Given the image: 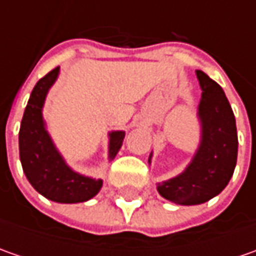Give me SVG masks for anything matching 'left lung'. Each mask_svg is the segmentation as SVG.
<instances>
[{
	"mask_svg": "<svg viewBox=\"0 0 256 256\" xmlns=\"http://www.w3.org/2000/svg\"><path fill=\"white\" fill-rule=\"evenodd\" d=\"M196 76L202 88L200 148L181 175L158 184L164 198L180 205L204 204L216 196L231 180L238 156L236 124L228 98L205 72L196 71Z\"/></svg>",
	"mask_w": 256,
	"mask_h": 256,
	"instance_id": "obj_1",
	"label": "left lung"
}]
</instances>
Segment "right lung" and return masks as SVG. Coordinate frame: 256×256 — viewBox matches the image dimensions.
<instances>
[{
    "instance_id": "right-lung-1",
    "label": "right lung",
    "mask_w": 256,
    "mask_h": 256,
    "mask_svg": "<svg viewBox=\"0 0 256 256\" xmlns=\"http://www.w3.org/2000/svg\"><path fill=\"white\" fill-rule=\"evenodd\" d=\"M60 66L42 76L28 100L20 128V158L25 176L45 198L61 204L85 202L95 196L102 186L101 180L82 176L66 166L55 150L42 121V105ZM110 158L112 160L122 145L124 131L110 134Z\"/></svg>"
}]
</instances>
